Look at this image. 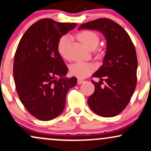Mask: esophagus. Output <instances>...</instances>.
Masks as SVG:
<instances>
[{
  "mask_svg": "<svg viewBox=\"0 0 151 151\" xmlns=\"http://www.w3.org/2000/svg\"><path fill=\"white\" fill-rule=\"evenodd\" d=\"M84 79H77V84H79H79H81L83 82H84Z\"/></svg>",
  "mask_w": 151,
  "mask_h": 151,
  "instance_id": "1",
  "label": "esophagus"
}]
</instances>
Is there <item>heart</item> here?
Here are the masks:
<instances>
[{"label": "heart", "mask_w": 151, "mask_h": 151, "mask_svg": "<svg viewBox=\"0 0 151 151\" xmlns=\"http://www.w3.org/2000/svg\"><path fill=\"white\" fill-rule=\"evenodd\" d=\"M77 37L88 49L94 50L99 42V37L96 32L91 30L81 31L77 35ZM72 38L70 35L62 36L58 42V50L63 58L69 57V48ZM94 70L92 64L85 62H78L70 67V72L78 78H85L90 75Z\"/></svg>", "instance_id": "1"}]
</instances>
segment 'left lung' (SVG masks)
Instances as JSON below:
<instances>
[{
    "label": "left lung",
    "instance_id": "obj_1",
    "mask_svg": "<svg viewBox=\"0 0 151 151\" xmlns=\"http://www.w3.org/2000/svg\"><path fill=\"white\" fill-rule=\"evenodd\" d=\"M101 32L106 40V52L103 65L93 74L95 90L88 98L90 109L103 117H113L126 108L132 97L137 82L136 52L126 31L108 18H99L79 26ZM106 81L101 86L103 81Z\"/></svg>",
    "mask_w": 151,
    "mask_h": 151
}]
</instances>
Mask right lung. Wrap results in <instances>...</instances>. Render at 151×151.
Returning a JSON list of instances; mask_svg holds the SVG:
<instances>
[{"instance_id": "add662e5", "label": "right lung", "mask_w": 151, "mask_h": 151, "mask_svg": "<svg viewBox=\"0 0 151 151\" xmlns=\"http://www.w3.org/2000/svg\"><path fill=\"white\" fill-rule=\"evenodd\" d=\"M76 25L41 19L27 29L17 47L13 63L17 93L27 111L39 120L60 115L67 91L77 84L76 77H66L68 69L58 50L60 38Z\"/></svg>"}]
</instances>
